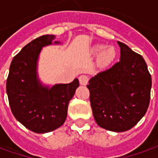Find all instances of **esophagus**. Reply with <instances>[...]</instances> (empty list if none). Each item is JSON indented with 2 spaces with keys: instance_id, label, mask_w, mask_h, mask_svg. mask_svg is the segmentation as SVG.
Instances as JSON below:
<instances>
[{
  "instance_id": "1",
  "label": "esophagus",
  "mask_w": 158,
  "mask_h": 158,
  "mask_svg": "<svg viewBox=\"0 0 158 158\" xmlns=\"http://www.w3.org/2000/svg\"><path fill=\"white\" fill-rule=\"evenodd\" d=\"M79 82L82 85H86L89 82V77L86 75H82L79 76Z\"/></svg>"
}]
</instances>
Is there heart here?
Here are the masks:
<instances>
[{
    "label": "heart",
    "instance_id": "obj_1",
    "mask_svg": "<svg viewBox=\"0 0 158 158\" xmlns=\"http://www.w3.org/2000/svg\"><path fill=\"white\" fill-rule=\"evenodd\" d=\"M105 46L103 45H97L93 47L92 52L95 54H99V62L102 65H107L109 64L115 57V50L113 47H107L105 50Z\"/></svg>",
    "mask_w": 158,
    "mask_h": 158
}]
</instances>
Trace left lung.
I'll list each match as a JSON object with an SVG mask.
<instances>
[{
  "label": "left lung",
  "mask_w": 158,
  "mask_h": 158,
  "mask_svg": "<svg viewBox=\"0 0 158 158\" xmlns=\"http://www.w3.org/2000/svg\"><path fill=\"white\" fill-rule=\"evenodd\" d=\"M118 44L120 60L92 77L87 88L97 124L107 130L124 132L147 112L152 81L143 56L124 43Z\"/></svg>",
  "instance_id": "obj_1"
}]
</instances>
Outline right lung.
Wrapping results in <instances>:
<instances>
[{
	"label": "right lung",
	"mask_w": 158,
	"mask_h": 158,
	"mask_svg": "<svg viewBox=\"0 0 158 158\" xmlns=\"http://www.w3.org/2000/svg\"><path fill=\"white\" fill-rule=\"evenodd\" d=\"M54 39V35H43L24 46L12 60L6 83L13 115L26 128L38 134L51 132L63 125L69 101L79 86L76 78L70 83L51 88L40 83L37 75L39 55Z\"/></svg>",
	"instance_id": "1"
}]
</instances>
